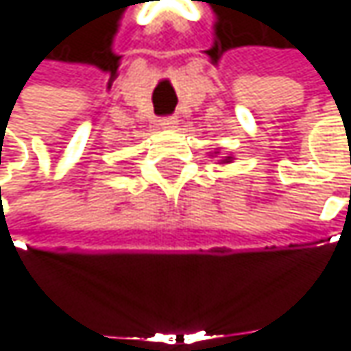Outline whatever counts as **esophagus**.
I'll return each mask as SVG.
<instances>
[{"mask_svg":"<svg viewBox=\"0 0 351 351\" xmlns=\"http://www.w3.org/2000/svg\"><path fill=\"white\" fill-rule=\"evenodd\" d=\"M160 127L178 128V119H176V117H164V119H160Z\"/></svg>","mask_w":351,"mask_h":351,"instance_id":"esophagus-1","label":"esophagus"}]
</instances>
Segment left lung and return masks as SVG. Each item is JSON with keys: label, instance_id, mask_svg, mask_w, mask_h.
<instances>
[{"label": "left lung", "instance_id": "8db88e82", "mask_svg": "<svg viewBox=\"0 0 351 351\" xmlns=\"http://www.w3.org/2000/svg\"><path fill=\"white\" fill-rule=\"evenodd\" d=\"M209 154L217 156V154H219V148H215V150H213V152H209ZM232 160H234L232 156H224V158H221V160H219V164H230Z\"/></svg>", "mask_w": 351, "mask_h": 351}]
</instances>
